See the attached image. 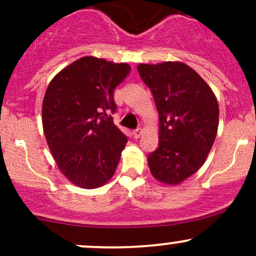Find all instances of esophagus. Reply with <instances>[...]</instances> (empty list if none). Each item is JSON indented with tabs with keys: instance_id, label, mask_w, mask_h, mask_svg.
I'll use <instances>...</instances> for the list:
<instances>
[{
	"instance_id": "34e87169",
	"label": "esophagus",
	"mask_w": 256,
	"mask_h": 256,
	"mask_svg": "<svg viewBox=\"0 0 256 256\" xmlns=\"http://www.w3.org/2000/svg\"><path fill=\"white\" fill-rule=\"evenodd\" d=\"M142 132H144L142 128H138L135 131H134V138H140L141 135H142Z\"/></svg>"
}]
</instances>
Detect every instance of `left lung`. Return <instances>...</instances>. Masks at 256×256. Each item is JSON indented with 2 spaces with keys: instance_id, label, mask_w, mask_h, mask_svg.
<instances>
[{
  "instance_id": "8db88e82",
  "label": "left lung",
  "mask_w": 256,
  "mask_h": 256,
  "mask_svg": "<svg viewBox=\"0 0 256 256\" xmlns=\"http://www.w3.org/2000/svg\"><path fill=\"white\" fill-rule=\"evenodd\" d=\"M160 118L158 147L147 157L157 180L178 184L204 164L219 122V106L209 85L180 62L140 64Z\"/></svg>"
}]
</instances>
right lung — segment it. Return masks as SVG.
I'll return each mask as SVG.
<instances>
[{
  "label": "right lung",
  "mask_w": 256,
  "mask_h": 256,
  "mask_svg": "<svg viewBox=\"0 0 256 256\" xmlns=\"http://www.w3.org/2000/svg\"><path fill=\"white\" fill-rule=\"evenodd\" d=\"M130 66L82 56L49 82L42 108L46 140L59 170L82 188H98L118 167L128 138L112 114L115 88Z\"/></svg>",
  "instance_id": "add662e5"
}]
</instances>
